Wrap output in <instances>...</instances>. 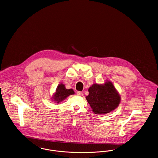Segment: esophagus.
Segmentation results:
<instances>
[{
    "instance_id": "34e87169",
    "label": "esophagus",
    "mask_w": 158,
    "mask_h": 158,
    "mask_svg": "<svg viewBox=\"0 0 158 158\" xmlns=\"http://www.w3.org/2000/svg\"><path fill=\"white\" fill-rule=\"evenodd\" d=\"M77 94L79 96H83V93L81 91H77Z\"/></svg>"
}]
</instances>
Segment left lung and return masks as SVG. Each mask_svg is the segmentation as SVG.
I'll use <instances>...</instances> for the list:
<instances>
[{"label":"left lung","mask_w":158,"mask_h":158,"mask_svg":"<svg viewBox=\"0 0 158 158\" xmlns=\"http://www.w3.org/2000/svg\"><path fill=\"white\" fill-rule=\"evenodd\" d=\"M86 99L96 114H106L114 110L120 102V97L111 82L104 85L94 84L89 89Z\"/></svg>","instance_id":"left-lung-1"}]
</instances>
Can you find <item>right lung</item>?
<instances>
[{"label":"right lung","instance_id":"1","mask_svg":"<svg viewBox=\"0 0 158 158\" xmlns=\"http://www.w3.org/2000/svg\"><path fill=\"white\" fill-rule=\"evenodd\" d=\"M74 92L73 89H66L65 85L63 84H59L56 89L54 96V100L56 103H59L64 100L69 95L74 94Z\"/></svg>","mask_w":158,"mask_h":158}]
</instances>
